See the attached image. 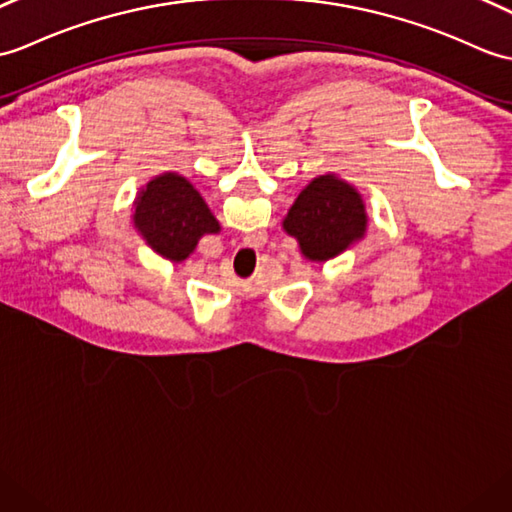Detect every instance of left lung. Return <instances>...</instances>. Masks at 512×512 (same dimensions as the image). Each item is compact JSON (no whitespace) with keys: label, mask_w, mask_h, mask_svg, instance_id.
Masks as SVG:
<instances>
[{"label":"left lung","mask_w":512,"mask_h":512,"mask_svg":"<svg viewBox=\"0 0 512 512\" xmlns=\"http://www.w3.org/2000/svg\"><path fill=\"white\" fill-rule=\"evenodd\" d=\"M362 194L336 174L318 176L294 200L283 229L296 237L310 261H327L347 251L366 233Z\"/></svg>","instance_id":"left-lung-1"}]
</instances>
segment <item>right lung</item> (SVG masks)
<instances>
[{
    "mask_svg": "<svg viewBox=\"0 0 512 512\" xmlns=\"http://www.w3.org/2000/svg\"><path fill=\"white\" fill-rule=\"evenodd\" d=\"M133 224L154 253L176 264L194 253L202 235L220 231L194 185L174 172L154 176L137 194Z\"/></svg>",
    "mask_w": 512,
    "mask_h": 512,
    "instance_id": "1",
    "label": "right lung"
}]
</instances>
